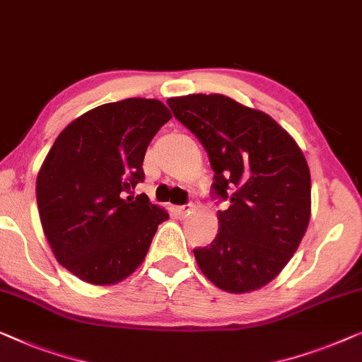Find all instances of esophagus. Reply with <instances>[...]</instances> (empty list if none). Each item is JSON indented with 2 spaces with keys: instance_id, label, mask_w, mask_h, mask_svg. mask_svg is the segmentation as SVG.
Masks as SVG:
<instances>
[{
  "instance_id": "esophagus-1",
  "label": "esophagus",
  "mask_w": 362,
  "mask_h": 362,
  "mask_svg": "<svg viewBox=\"0 0 362 362\" xmlns=\"http://www.w3.org/2000/svg\"><path fill=\"white\" fill-rule=\"evenodd\" d=\"M194 209V206L192 204H186V206H180V207H176V212L180 214V216H182V217H186V216H189L191 214V211Z\"/></svg>"
}]
</instances>
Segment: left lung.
Wrapping results in <instances>:
<instances>
[{
  "mask_svg": "<svg viewBox=\"0 0 362 362\" xmlns=\"http://www.w3.org/2000/svg\"><path fill=\"white\" fill-rule=\"evenodd\" d=\"M166 103L207 150L214 191L230 197L227 211L217 212L216 240L194 250L197 266L230 294L258 291L284 269L308 227L312 185L305 156L269 114L223 94H187Z\"/></svg>",
  "mask_w": 362,
  "mask_h": 362,
  "instance_id": "left-lung-1",
  "label": "left lung"
}]
</instances>
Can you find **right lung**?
<instances>
[{
    "instance_id": "right-lung-1",
    "label": "right lung",
    "mask_w": 362,
    "mask_h": 362,
    "mask_svg": "<svg viewBox=\"0 0 362 362\" xmlns=\"http://www.w3.org/2000/svg\"><path fill=\"white\" fill-rule=\"evenodd\" d=\"M171 119L158 99L129 98L81 114L62 130L42 163L35 197L59 263L93 286L127 279L144 263L166 209L145 194L146 146Z\"/></svg>"
}]
</instances>
